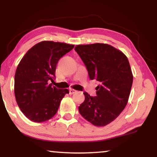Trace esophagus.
I'll use <instances>...</instances> for the list:
<instances>
[{"label":"esophagus","mask_w":157,"mask_h":157,"mask_svg":"<svg viewBox=\"0 0 157 157\" xmlns=\"http://www.w3.org/2000/svg\"><path fill=\"white\" fill-rule=\"evenodd\" d=\"M76 92H77V91H76L75 89H69V94H74L75 93H76Z\"/></svg>","instance_id":"1"}]
</instances>
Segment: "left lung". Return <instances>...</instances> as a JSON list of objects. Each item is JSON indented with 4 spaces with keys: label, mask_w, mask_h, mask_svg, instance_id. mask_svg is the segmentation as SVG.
<instances>
[{
    "label": "left lung",
    "mask_w": 157,
    "mask_h": 157,
    "mask_svg": "<svg viewBox=\"0 0 157 157\" xmlns=\"http://www.w3.org/2000/svg\"><path fill=\"white\" fill-rule=\"evenodd\" d=\"M75 51L88 70L91 80L99 83L96 96L86 92L78 106L81 115L96 126H104L119 117L128 103L133 74L127 57L106 44L77 45Z\"/></svg>",
    "instance_id": "obj_1"
}]
</instances>
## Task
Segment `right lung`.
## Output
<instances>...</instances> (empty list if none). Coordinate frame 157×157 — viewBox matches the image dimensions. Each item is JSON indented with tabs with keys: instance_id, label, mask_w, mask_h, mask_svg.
Returning <instances> with one entry per match:
<instances>
[{
	"instance_id": "1",
	"label": "right lung",
	"mask_w": 157,
	"mask_h": 157,
	"mask_svg": "<svg viewBox=\"0 0 157 157\" xmlns=\"http://www.w3.org/2000/svg\"><path fill=\"white\" fill-rule=\"evenodd\" d=\"M74 45L44 40L30 48L21 60L15 74L14 93L19 108L33 122L51 119L59 109L67 89L52 86L59 60Z\"/></svg>"
}]
</instances>
